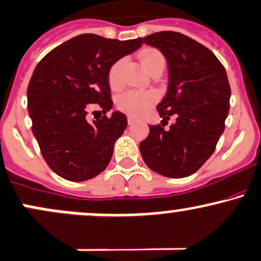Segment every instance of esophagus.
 I'll use <instances>...</instances> for the list:
<instances>
[{"instance_id":"esophagus-1","label":"esophagus","mask_w":261,"mask_h":261,"mask_svg":"<svg viewBox=\"0 0 261 261\" xmlns=\"http://www.w3.org/2000/svg\"><path fill=\"white\" fill-rule=\"evenodd\" d=\"M135 122H136V119H134V117H131V116L127 117V124L128 125H133V124H135Z\"/></svg>"}]
</instances>
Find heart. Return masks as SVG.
Segmentation results:
<instances>
[{
    "mask_svg": "<svg viewBox=\"0 0 261 261\" xmlns=\"http://www.w3.org/2000/svg\"><path fill=\"white\" fill-rule=\"evenodd\" d=\"M141 63L145 69L150 71L156 65H165V58L159 50L147 49L141 54ZM122 65H124V59H119L111 65L109 70V83L113 88H119L121 85ZM156 100V94L152 91L128 90L119 95L117 108L128 115L141 116L152 107Z\"/></svg>",
    "mask_w": 261,
    "mask_h": 261,
    "instance_id": "b5f03b06",
    "label": "heart"
}]
</instances>
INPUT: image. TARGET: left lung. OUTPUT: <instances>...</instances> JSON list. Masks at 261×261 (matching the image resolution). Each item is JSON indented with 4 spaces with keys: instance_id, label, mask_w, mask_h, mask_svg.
Listing matches in <instances>:
<instances>
[{
    "instance_id": "8db88e82",
    "label": "left lung",
    "mask_w": 261,
    "mask_h": 261,
    "mask_svg": "<svg viewBox=\"0 0 261 261\" xmlns=\"http://www.w3.org/2000/svg\"><path fill=\"white\" fill-rule=\"evenodd\" d=\"M144 43L165 56L170 80L157 105L161 125H150L140 152L162 176H191L212 156L224 131L230 99L227 73L213 51L182 33L162 31L144 37ZM171 116L175 122L165 130Z\"/></svg>"
}]
</instances>
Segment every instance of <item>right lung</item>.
<instances>
[{
    "label": "right lung",
    "mask_w": 261,
    "mask_h": 261,
    "mask_svg": "<svg viewBox=\"0 0 261 261\" xmlns=\"http://www.w3.org/2000/svg\"><path fill=\"white\" fill-rule=\"evenodd\" d=\"M142 43L80 34L37 64L27 89L28 114L43 159L58 176L82 182L108 167L127 119L114 111L90 124L87 109L99 104L107 113L113 108L109 70Z\"/></svg>",
    "instance_id": "right-lung-1"
}]
</instances>
